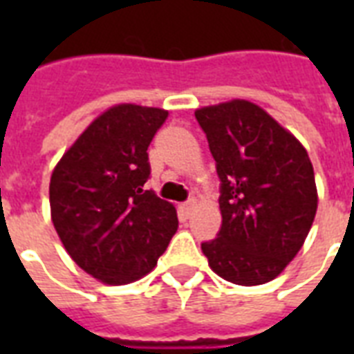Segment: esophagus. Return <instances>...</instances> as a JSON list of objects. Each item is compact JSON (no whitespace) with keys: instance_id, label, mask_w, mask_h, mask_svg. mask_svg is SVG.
I'll list each match as a JSON object with an SVG mask.
<instances>
[{"instance_id":"obj_1","label":"esophagus","mask_w":354,"mask_h":354,"mask_svg":"<svg viewBox=\"0 0 354 354\" xmlns=\"http://www.w3.org/2000/svg\"><path fill=\"white\" fill-rule=\"evenodd\" d=\"M193 207H194V198H189L187 202H182V204H180V211H182L183 216L191 215Z\"/></svg>"}]
</instances>
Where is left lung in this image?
<instances>
[{
    "label": "left lung",
    "mask_w": 354,
    "mask_h": 354,
    "mask_svg": "<svg viewBox=\"0 0 354 354\" xmlns=\"http://www.w3.org/2000/svg\"><path fill=\"white\" fill-rule=\"evenodd\" d=\"M221 180L222 226L202 242L222 279L268 283L296 257L318 207L307 150L263 108L222 102L194 112Z\"/></svg>",
    "instance_id": "1"
}]
</instances>
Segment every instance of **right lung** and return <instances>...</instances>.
Masks as SVG:
<instances>
[{
	"mask_svg": "<svg viewBox=\"0 0 354 354\" xmlns=\"http://www.w3.org/2000/svg\"><path fill=\"white\" fill-rule=\"evenodd\" d=\"M167 115L138 104L110 108L53 171L55 230L75 263L108 285L149 274L178 230L174 205L145 189L147 149Z\"/></svg>",
	"mask_w": 354,
	"mask_h": 354,
	"instance_id": "add662e5",
	"label": "right lung"
}]
</instances>
